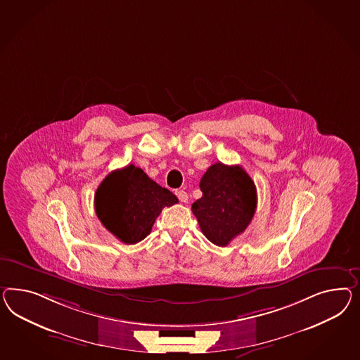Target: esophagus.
Returning a JSON list of instances; mask_svg holds the SVG:
<instances>
[{
	"label": "esophagus",
	"instance_id": "esophagus-1",
	"mask_svg": "<svg viewBox=\"0 0 360 360\" xmlns=\"http://www.w3.org/2000/svg\"><path fill=\"white\" fill-rule=\"evenodd\" d=\"M175 195L178 196V199L182 202V203H187L188 202V194L184 191V190H178L175 191Z\"/></svg>",
	"mask_w": 360,
	"mask_h": 360
}]
</instances>
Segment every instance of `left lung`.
<instances>
[{"label": "left lung", "mask_w": 360, "mask_h": 360, "mask_svg": "<svg viewBox=\"0 0 360 360\" xmlns=\"http://www.w3.org/2000/svg\"><path fill=\"white\" fill-rule=\"evenodd\" d=\"M203 196L191 210L205 237L217 246L243 233L257 210V188L241 166L216 162L200 179Z\"/></svg>", "instance_id": "left-lung-1"}]
</instances>
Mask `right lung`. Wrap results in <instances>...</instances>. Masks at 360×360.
<instances>
[{
  "instance_id": "add662e5",
  "label": "right lung",
  "mask_w": 360,
  "mask_h": 360,
  "mask_svg": "<svg viewBox=\"0 0 360 360\" xmlns=\"http://www.w3.org/2000/svg\"><path fill=\"white\" fill-rule=\"evenodd\" d=\"M178 203L172 191L157 185L135 165L111 172L96 191V214L117 240L134 245L150 233L164 207Z\"/></svg>"
}]
</instances>
